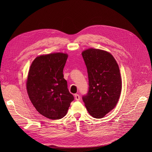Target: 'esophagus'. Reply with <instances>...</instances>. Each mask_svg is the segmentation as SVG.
Masks as SVG:
<instances>
[{"label":"esophagus","instance_id":"obj_1","mask_svg":"<svg viewBox=\"0 0 152 152\" xmlns=\"http://www.w3.org/2000/svg\"><path fill=\"white\" fill-rule=\"evenodd\" d=\"M75 100H77V101L79 100V99H80V96H79L78 94H75Z\"/></svg>","mask_w":152,"mask_h":152}]
</instances>
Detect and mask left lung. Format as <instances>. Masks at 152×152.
Wrapping results in <instances>:
<instances>
[{
  "instance_id": "1",
  "label": "left lung",
  "mask_w": 152,
  "mask_h": 152,
  "mask_svg": "<svg viewBox=\"0 0 152 152\" xmlns=\"http://www.w3.org/2000/svg\"><path fill=\"white\" fill-rule=\"evenodd\" d=\"M87 69L89 90L83 100L89 113L102 118L116 105L122 89L118 63L109 52L89 49L82 52Z\"/></svg>"
}]
</instances>
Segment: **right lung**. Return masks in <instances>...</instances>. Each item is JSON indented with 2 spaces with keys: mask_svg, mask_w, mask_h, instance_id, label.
<instances>
[{
  "mask_svg": "<svg viewBox=\"0 0 152 152\" xmlns=\"http://www.w3.org/2000/svg\"><path fill=\"white\" fill-rule=\"evenodd\" d=\"M67 58L63 53L39 56L29 70L26 89L29 99L40 114L50 119L65 116L74 100L63 74Z\"/></svg>",
  "mask_w": 152,
  "mask_h": 152,
  "instance_id": "1",
  "label": "right lung"
}]
</instances>
